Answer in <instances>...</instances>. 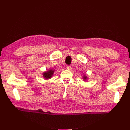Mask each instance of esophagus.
<instances>
[{
	"label": "esophagus",
	"mask_w": 130,
	"mask_h": 130,
	"mask_svg": "<svg viewBox=\"0 0 130 130\" xmlns=\"http://www.w3.org/2000/svg\"><path fill=\"white\" fill-rule=\"evenodd\" d=\"M67 69H68V70H71V66H70V65H68V66H67Z\"/></svg>",
	"instance_id": "1"
}]
</instances>
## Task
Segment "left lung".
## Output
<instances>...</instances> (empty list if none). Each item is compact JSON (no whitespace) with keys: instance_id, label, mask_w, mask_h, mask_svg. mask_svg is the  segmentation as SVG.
Instances as JSON below:
<instances>
[{"instance_id":"obj_1","label":"left lung","mask_w":130,"mask_h":130,"mask_svg":"<svg viewBox=\"0 0 130 130\" xmlns=\"http://www.w3.org/2000/svg\"><path fill=\"white\" fill-rule=\"evenodd\" d=\"M84 78L85 79H86V78H86V76H85V77H84Z\"/></svg>"}]
</instances>
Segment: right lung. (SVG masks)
Instances as JSON below:
<instances>
[{
    "label": "right lung",
    "instance_id": "add662e5",
    "mask_svg": "<svg viewBox=\"0 0 130 130\" xmlns=\"http://www.w3.org/2000/svg\"><path fill=\"white\" fill-rule=\"evenodd\" d=\"M54 70H49L48 71H47V72L44 73L43 74V77L45 78V79H48V78H50L51 76L52 75V74H53L54 73Z\"/></svg>",
    "mask_w": 130,
    "mask_h": 130
}]
</instances>
